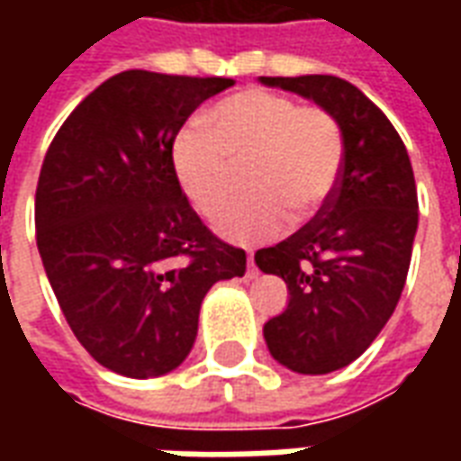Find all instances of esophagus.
Segmentation results:
<instances>
[{
	"label": "esophagus",
	"instance_id": "1",
	"mask_svg": "<svg viewBox=\"0 0 461 461\" xmlns=\"http://www.w3.org/2000/svg\"><path fill=\"white\" fill-rule=\"evenodd\" d=\"M247 276H257V264H254V254L249 251V257H247Z\"/></svg>",
	"mask_w": 461,
	"mask_h": 461
}]
</instances>
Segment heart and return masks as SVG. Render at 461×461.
<instances>
[{"label": "heart", "instance_id": "heart-1", "mask_svg": "<svg viewBox=\"0 0 461 461\" xmlns=\"http://www.w3.org/2000/svg\"><path fill=\"white\" fill-rule=\"evenodd\" d=\"M343 152V132L329 111L249 88L210 108L204 125L182 128L170 158L185 197L204 217L224 210L237 167L247 165L244 187L254 194L224 212L217 231L254 244L274 237L286 214L294 224L319 217L339 187Z\"/></svg>", "mask_w": 461, "mask_h": 461}]
</instances>
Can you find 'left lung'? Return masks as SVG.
<instances>
[{"instance_id":"1","label":"left lung","mask_w":461,"mask_h":461,"mask_svg":"<svg viewBox=\"0 0 461 461\" xmlns=\"http://www.w3.org/2000/svg\"><path fill=\"white\" fill-rule=\"evenodd\" d=\"M329 111L343 132L339 187L319 217L254 254L289 286V306L264 323L281 366L326 375L377 339L405 289L417 231V187L405 142L363 91L339 76H259Z\"/></svg>"}]
</instances>
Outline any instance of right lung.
I'll return each instance as SVG.
<instances>
[{
    "mask_svg": "<svg viewBox=\"0 0 461 461\" xmlns=\"http://www.w3.org/2000/svg\"><path fill=\"white\" fill-rule=\"evenodd\" d=\"M231 78L122 71L76 105L36 185V247L78 343L108 370L158 377L190 356L202 299L244 276L172 170V142Z\"/></svg>",
    "mask_w": 461,
    "mask_h": 461,
    "instance_id": "add662e5",
    "label": "right lung"
}]
</instances>
